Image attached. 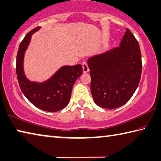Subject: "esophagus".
I'll use <instances>...</instances> for the list:
<instances>
[{"instance_id":"34e87169","label":"esophagus","mask_w":161,"mask_h":161,"mask_svg":"<svg viewBox=\"0 0 161 161\" xmlns=\"http://www.w3.org/2000/svg\"><path fill=\"white\" fill-rule=\"evenodd\" d=\"M82 66H83V73H87L90 71L88 65H87V62H84L83 64H82Z\"/></svg>"}]
</instances>
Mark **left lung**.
<instances>
[{
	"label": "left lung",
	"mask_w": 161,
	"mask_h": 161,
	"mask_svg": "<svg viewBox=\"0 0 161 161\" xmlns=\"http://www.w3.org/2000/svg\"><path fill=\"white\" fill-rule=\"evenodd\" d=\"M90 89L95 104L114 109L128 102L139 86L142 56L138 41L128 29L119 47L87 60Z\"/></svg>",
	"instance_id": "left-lung-1"
}]
</instances>
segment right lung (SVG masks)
Segmentation results:
<instances>
[{
  "label": "right lung",
  "instance_id": "add662e5",
  "mask_svg": "<svg viewBox=\"0 0 161 161\" xmlns=\"http://www.w3.org/2000/svg\"><path fill=\"white\" fill-rule=\"evenodd\" d=\"M41 27L29 31L19 45L17 54L16 72L20 89L27 99L38 108L45 111L55 112L68 105L71 91L77 78L83 74L80 64L62 66L49 79L42 83L27 79L24 71V57L32 34Z\"/></svg>",
  "mask_w": 161,
  "mask_h": 161
}]
</instances>
